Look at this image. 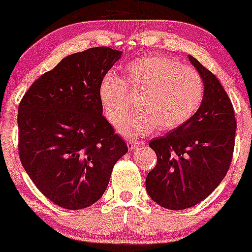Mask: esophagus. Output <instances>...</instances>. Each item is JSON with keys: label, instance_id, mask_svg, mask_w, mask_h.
Returning <instances> with one entry per match:
<instances>
[{"label": "esophagus", "instance_id": "34e87169", "mask_svg": "<svg viewBox=\"0 0 252 252\" xmlns=\"http://www.w3.org/2000/svg\"><path fill=\"white\" fill-rule=\"evenodd\" d=\"M126 144H128V148L132 150V149H135L137 146H142L143 142H132V141H129Z\"/></svg>", "mask_w": 252, "mask_h": 252}]
</instances>
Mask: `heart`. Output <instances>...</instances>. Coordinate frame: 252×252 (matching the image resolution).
Wrapping results in <instances>:
<instances>
[{
    "instance_id": "obj_1",
    "label": "heart",
    "mask_w": 252,
    "mask_h": 252,
    "mask_svg": "<svg viewBox=\"0 0 252 252\" xmlns=\"http://www.w3.org/2000/svg\"><path fill=\"white\" fill-rule=\"evenodd\" d=\"M122 79L110 73L103 77L99 98L109 122L117 126L132 105L130 96H138V111L123 121L120 131L137 138L158 128H179L201 106L205 84L198 71L181 65L173 58L150 56L138 58L126 67Z\"/></svg>"
}]
</instances>
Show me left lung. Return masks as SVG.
Instances as JSON below:
<instances>
[{"instance_id": "1", "label": "left lung", "mask_w": 252, "mask_h": 252, "mask_svg": "<svg viewBox=\"0 0 252 252\" xmlns=\"http://www.w3.org/2000/svg\"><path fill=\"white\" fill-rule=\"evenodd\" d=\"M189 62L205 84L201 106L189 122L149 142L158 162L148 173L146 189L156 204L185 210L206 199L230 168L235 148L232 103L212 72L194 57Z\"/></svg>"}]
</instances>
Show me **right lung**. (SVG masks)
I'll return each instance as SVG.
<instances>
[{"label": "right lung", "instance_id": "1", "mask_svg": "<svg viewBox=\"0 0 252 252\" xmlns=\"http://www.w3.org/2000/svg\"><path fill=\"white\" fill-rule=\"evenodd\" d=\"M121 56L110 47L67 56L20 102V160L37 189L63 209L99 200L115 163L128 152L102 115L99 98L100 82Z\"/></svg>", "mask_w": 252, "mask_h": 252}]
</instances>
